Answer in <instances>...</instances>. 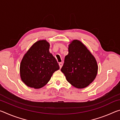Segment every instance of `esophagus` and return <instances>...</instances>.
<instances>
[{
  "label": "esophagus",
  "instance_id": "1",
  "mask_svg": "<svg viewBox=\"0 0 120 120\" xmlns=\"http://www.w3.org/2000/svg\"><path fill=\"white\" fill-rule=\"evenodd\" d=\"M59 67H60V68H61V67H62V65H63V64L62 62H60L59 64Z\"/></svg>",
  "mask_w": 120,
  "mask_h": 120
}]
</instances>
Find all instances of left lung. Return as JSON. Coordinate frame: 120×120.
Returning <instances> with one entry per match:
<instances>
[{"instance_id":"1","label":"left lung","mask_w":120,"mask_h":120,"mask_svg":"<svg viewBox=\"0 0 120 120\" xmlns=\"http://www.w3.org/2000/svg\"><path fill=\"white\" fill-rule=\"evenodd\" d=\"M68 52L61 71L73 86L80 89L85 88L96 78L98 71L96 60L79 40H73L69 44Z\"/></svg>"}]
</instances>
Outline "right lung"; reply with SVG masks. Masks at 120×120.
<instances>
[{
    "label": "right lung",
    "instance_id": "add662e5",
    "mask_svg": "<svg viewBox=\"0 0 120 120\" xmlns=\"http://www.w3.org/2000/svg\"><path fill=\"white\" fill-rule=\"evenodd\" d=\"M50 44L46 40L38 41L24 56L20 64L22 80L28 87L41 88L49 82L59 66L49 52Z\"/></svg>",
    "mask_w": 120,
    "mask_h": 120
}]
</instances>
